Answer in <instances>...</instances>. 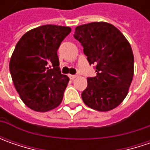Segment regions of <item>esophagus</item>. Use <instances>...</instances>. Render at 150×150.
Returning a JSON list of instances; mask_svg holds the SVG:
<instances>
[{
  "mask_svg": "<svg viewBox=\"0 0 150 150\" xmlns=\"http://www.w3.org/2000/svg\"><path fill=\"white\" fill-rule=\"evenodd\" d=\"M69 78L71 79H75L76 78H78V75H69Z\"/></svg>",
  "mask_w": 150,
  "mask_h": 150,
  "instance_id": "34e87169",
  "label": "esophagus"
}]
</instances>
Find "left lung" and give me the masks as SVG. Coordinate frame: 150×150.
<instances>
[{"instance_id":"8db88e82","label":"left lung","mask_w":150,"mask_h":150,"mask_svg":"<svg viewBox=\"0 0 150 150\" xmlns=\"http://www.w3.org/2000/svg\"><path fill=\"white\" fill-rule=\"evenodd\" d=\"M74 38L83 47L97 76L88 78L82 93L84 103L99 111H110L124 100L134 77V54L129 41L117 27L96 21L75 28Z\"/></svg>"}]
</instances>
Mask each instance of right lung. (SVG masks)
<instances>
[{"label": "right lung", "mask_w": 150, "mask_h": 150, "mask_svg": "<svg viewBox=\"0 0 150 150\" xmlns=\"http://www.w3.org/2000/svg\"><path fill=\"white\" fill-rule=\"evenodd\" d=\"M68 26L44 25L26 32L15 47L10 72L21 99L31 109L47 112L60 105L69 78L61 73L57 50Z\"/></svg>", "instance_id": "obj_1"}]
</instances>
